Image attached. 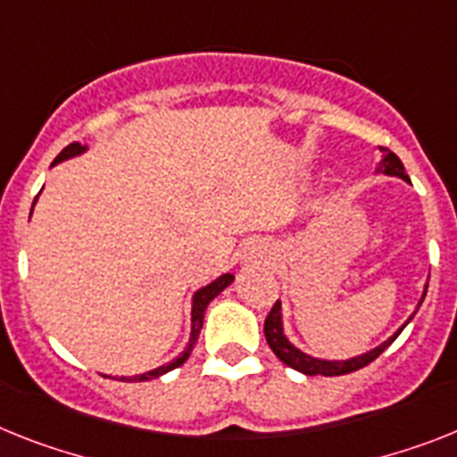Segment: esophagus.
Segmentation results:
<instances>
[{
  "instance_id": "34e87169",
  "label": "esophagus",
  "mask_w": 457,
  "mask_h": 457,
  "mask_svg": "<svg viewBox=\"0 0 457 457\" xmlns=\"http://www.w3.org/2000/svg\"><path fill=\"white\" fill-rule=\"evenodd\" d=\"M271 258V251L267 244H260V241H255V244H251L246 251V260L248 262H267V260Z\"/></svg>"
}]
</instances>
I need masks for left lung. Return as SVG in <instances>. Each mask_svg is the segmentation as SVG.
Wrapping results in <instances>:
<instances>
[{
	"label": "left lung",
	"instance_id": "8db88e82",
	"mask_svg": "<svg viewBox=\"0 0 457 457\" xmlns=\"http://www.w3.org/2000/svg\"><path fill=\"white\" fill-rule=\"evenodd\" d=\"M378 151H381V160H378V164H377L378 174L397 176V179H402V181L411 183L409 181V176H406L404 164H402L400 157L395 155L393 151H388V148H378ZM425 293H428V283H425L423 295H420V300H418L413 313L406 318L402 328L395 329L393 337H388V339L383 341V344H378V346L370 348L367 353H360V355H353V358H346V360L313 358V355H309V353H304L302 348L295 346L293 341L287 339L286 328H283L281 302H276V304L271 306L270 316H267V320H264V337H267V344H270V348L274 351L276 358L281 360L283 365L293 367V370L302 371V374H306V377H341V374H351V371H358V370H362V367L370 365V362H374V360H377L378 355H381V353L386 351V348H388L390 344L397 339V337H400V332L406 328V325H409V320L416 316L418 306L423 304V300H425Z\"/></svg>",
	"mask_w": 457,
	"mask_h": 457
}]
</instances>
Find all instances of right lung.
Segmentation results:
<instances>
[{
  "label": "right lung",
  "instance_id": "1",
  "mask_svg": "<svg viewBox=\"0 0 457 457\" xmlns=\"http://www.w3.org/2000/svg\"><path fill=\"white\" fill-rule=\"evenodd\" d=\"M86 151H87V145L74 141V144H69L67 148H64V151L55 157L53 167H55V164H60V162H64V160H71V157L83 155ZM34 202H37V199H34ZM32 209H34V204H32ZM232 281H235V274H222V276H218L216 281H211L209 286L199 287L197 293L193 295V312H190V339H187V346L183 348V353L179 355V358H174L171 362H167V365H162V367H155V370H151V371L137 374V377H122V381H151V378L162 377V374H167V371L176 370V367H181L183 362L190 358V353H193L195 344H197L199 332H202V325H204L206 306L211 304V300H216L218 295H220L225 287L232 286ZM104 377H106V374H104Z\"/></svg>",
  "mask_w": 457,
  "mask_h": 457
}]
</instances>
